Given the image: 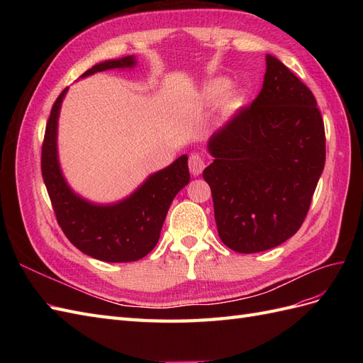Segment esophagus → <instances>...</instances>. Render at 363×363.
<instances>
[{"label":"esophagus","mask_w":363,"mask_h":363,"mask_svg":"<svg viewBox=\"0 0 363 363\" xmlns=\"http://www.w3.org/2000/svg\"><path fill=\"white\" fill-rule=\"evenodd\" d=\"M204 159L200 152H192L189 156V171L192 175H200L204 169Z\"/></svg>","instance_id":"1"}]
</instances>
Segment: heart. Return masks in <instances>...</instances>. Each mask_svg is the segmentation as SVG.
<instances>
[{"label":"heart","instance_id":"b5f03b06","mask_svg":"<svg viewBox=\"0 0 363 363\" xmlns=\"http://www.w3.org/2000/svg\"><path fill=\"white\" fill-rule=\"evenodd\" d=\"M227 87H228L227 82H224V80H215V82L207 84L204 95H206V98H207L208 101H216V100H219V96H223V94L227 91ZM236 104H238V98L236 96L230 98L228 103H227V106L230 108L235 107Z\"/></svg>","mask_w":363,"mask_h":363}]
</instances>
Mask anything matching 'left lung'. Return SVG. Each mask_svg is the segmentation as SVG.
<instances>
[{"label": "left lung", "mask_w": 363, "mask_h": 363, "mask_svg": "<svg viewBox=\"0 0 363 363\" xmlns=\"http://www.w3.org/2000/svg\"><path fill=\"white\" fill-rule=\"evenodd\" d=\"M211 186L218 235L233 251L283 244L301 227L325 163L324 121L312 91L267 56L259 95L212 135Z\"/></svg>", "instance_id": "1"}]
</instances>
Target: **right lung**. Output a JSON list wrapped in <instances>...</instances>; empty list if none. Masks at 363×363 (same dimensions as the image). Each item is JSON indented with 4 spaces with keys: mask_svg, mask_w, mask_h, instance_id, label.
<instances>
[{
    "mask_svg": "<svg viewBox=\"0 0 363 363\" xmlns=\"http://www.w3.org/2000/svg\"><path fill=\"white\" fill-rule=\"evenodd\" d=\"M135 57L98 63L82 77L115 68H131ZM67 89L54 101L42 142L40 169L56 219L69 242L84 255L112 263L135 262L156 247L174 196L189 183L188 156L152 174L128 199L96 206L75 195L65 182L57 160V118Z\"/></svg>",
    "mask_w": 363,
    "mask_h": 363,
    "instance_id": "right-lung-1",
    "label": "right lung"
}]
</instances>
